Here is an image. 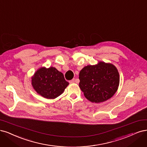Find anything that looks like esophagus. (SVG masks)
Listing matches in <instances>:
<instances>
[{"label":"esophagus","mask_w":147,"mask_h":147,"mask_svg":"<svg viewBox=\"0 0 147 147\" xmlns=\"http://www.w3.org/2000/svg\"><path fill=\"white\" fill-rule=\"evenodd\" d=\"M75 79H73V80H70V81H69V83H70V84H72V83H75Z\"/></svg>","instance_id":"34e87169"}]
</instances>
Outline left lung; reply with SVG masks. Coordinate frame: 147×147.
I'll return each mask as SVG.
<instances>
[{
  "instance_id": "1",
  "label": "left lung",
  "mask_w": 147,
  "mask_h": 147,
  "mask_svg": "<svg viewBox=\"0 0 147 147\" xmlns=\"http://www.w3.org/2000/svg\"><path fill=\"white\" fill-rule=\"evenodd\" d=\"M79 79V86L84 97L95 103L112 97L120 83L119 74L115 65L102 61L84 67L80 72Z\"/></svg>"
}]
</instances>
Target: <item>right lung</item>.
<instances>
[{
	"label": "right lung",
	"mask_w": 147,
	"mask_h": 147,
	"mask_svg": "<svg viewBox=\"0 0 147 147\" xmlns=\"http://www.w3.org/2000/svg\"><path fill=\"white\" fill-rule=\"evenodd\" d=\"M63 73L53 67H41L32 77V85L36 92L47 99H55L62 94L69 85Z\"/></svg>",
	"instance_id": "right-lung-1"
}]
</instances>
